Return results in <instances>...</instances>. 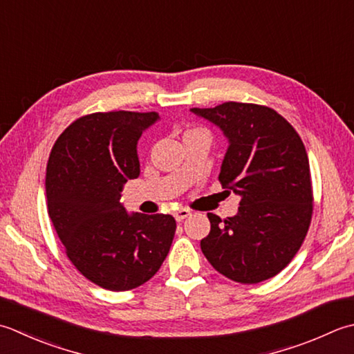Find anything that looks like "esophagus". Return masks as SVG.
<instances>
[{
	"instance_id": "1",
	"label": "esophagus",
	"mask_w": 354,
	"mask_h": 354,
	"mask_svg": "<svg viewBox=\"0 0 354 354\" xmlns=\"http://www.w3.org/2000/svg\"><path fill=\"white\" fill-rule=\"evenodd\" d=\"M190 214H192V212L189 209H179L175 213H173V216H175L178 223H181V221H184L185 218H189Z\"/></svg>"
}]
</instances>
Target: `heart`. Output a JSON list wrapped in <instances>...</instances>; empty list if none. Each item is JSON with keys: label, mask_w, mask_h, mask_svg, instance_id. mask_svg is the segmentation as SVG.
Returning <instances> with one entry per match:
<instances>
[{"label": "heart", "mask_w": 354, "mask_h": 354, "mask_svg": "<svg viewBox=\"0 0 354 354\" xmlns=\"http://www.w3.org/2000/svg\"><path fill=\"white\" fill-rule=\"evenodd\" d=\"M199 135H204V136H209L210 138L209 131H207L205 129L193 126V127H189V129L184 131V140H187V138H192V136H199Z\"/></svg>", "instance_id": "b5f03b06"}]
</instances>
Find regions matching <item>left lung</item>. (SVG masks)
Here are the masks:
<instances>
[{
    "instance_id": "obj_1",
    "label": "left lung",
    "mask_w": 354,
    "mask_h": 354,
    "mask_svg": "<svg viewBox=\"0 0 354 354\" xmlns=\"http://www.w3.org/2000/svg\"><path fill=\"white\" fill-rule=\"evenodd\" d=\"M192 112L228 138L219 183L241 196L236 216L207 213L210 233L201 250L234 282L273 278L301 248L313 214L306 145L292 124L267 106L228 101Z\"/></svg>"
}]
</instances>
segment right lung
I'll return each mask as SVG.
<instances>
[{"mask_svg": "<svg viewBox=\"0 0 354 354\" xmlns=\"http://www.w3.org/2000/svg\"><path fill=\"white\" fill-rule=\"evenodd\" d=\"M156 112H96L78 118L53 144L47 210L76 270L112 292L142 286L169 254L171 214H127L122 187L140 176L136 144Z\"/></svg>", "mask_w": 354, "mask_h": 354, "instance_id": "right-lung-1", "label": "right lung"}]
</instances>
